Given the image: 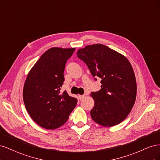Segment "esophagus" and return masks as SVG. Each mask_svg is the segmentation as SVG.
Instances as JSON below:
<instances>
[{
	"label": "esophagus",
	"instance_id": "1",
	"mask_svg": "<svg viewBox=\"0 0 160 160\" xmlns=\"http://www.w3.org/2000/svg\"><path fill=\"white\" fill-rule=\"evenodd\" d=\"M85 98V95H79V98L80 100L84 99Z\"/></svg>",
	"mask_w": 160,
	"mask_h": 160
}]
</instances>
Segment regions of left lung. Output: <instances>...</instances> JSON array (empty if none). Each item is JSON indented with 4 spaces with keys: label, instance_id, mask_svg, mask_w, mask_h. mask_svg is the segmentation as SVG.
I'll return each instance as SVG.
<instances>
[{
    "label": "left lung",
    "instance_id": "1",
    "mask_svg": "<svg viewBox=\"0 0 160 160\" xmlns=\"http://www.w3.org/2000/svg\"><path fill=\"white\" fill-rule=\"evenodd\" d=\"M91 75L101 78V89L91 92L95 105L92 119L105 127L118 125L127 118L135 103L136 80L128 59L102 44L86 46L77 52Z\"/></svg>",
    "mask_w": 160,
    "mask_h": 160
}]
</instances>
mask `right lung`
<instances>
[{
	"mask_svg": "<svg viewBox=\"0 0 160 160\" xmlns=\"http://www.w3.org/2000/svg\"><path fill=\"white\" fill-rule=\"evenodd\" d=\"M75 48L53 47L43 53L28 72L23 88L27 112L39 126L54 129L66 123L77 99L61 93L67 61Z\"/></svg>",
	"mask_w": 160,
	"mask_h": 160,
	"instance_id": "1",
	"label": "right lung"
}]
</instances>
